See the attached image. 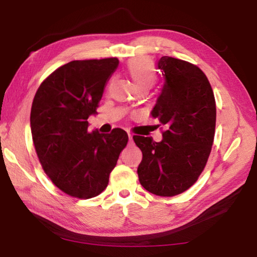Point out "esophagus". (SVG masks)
Wrapping results in <instances>:
<instances>
[{"label": "esophagus", "mask_w": 257, "mask_h": 257, "mask_svg": "<svg viewBox=\"0 0 257 257\" xmlns=\"http://www.w3.org/2000/svg\"><path fill=\"white\" fill-rule=\"evenodd\" d=\"M128 138H129V143H133V136H132V135H128Z\"/></svg>", "instance_id": "esophagus-1"}]
</instances>
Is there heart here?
<instances>
[{
    "mask_svg": "<svg viewBox=\"0 0 257 257\" xmlns=\"http://www.w3.org/2000/svg\"><path fill=\"white\" fill-rule=\"evenodd\" d=\"M127 73L132 78L137 90H149L156 80V72L152 61L144 56L130 60L127 66Z\"/></svg>",
    "mask_w": 257,
    "mask_h": 257,
    "instance_id": "b5f03b06",
    "label": "heart"
}]
</instances>
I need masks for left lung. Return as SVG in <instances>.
Returning a JSON list of instances; mask_svg holds the SVG:
<instances>
[{
	"label": "left lung",
	"instance_id": "left-lung-1",
	"mask_svg": "<svg viewBox=\"0 0 257 257\" xmlns=\"http://www.w3.org/2000/svg\"><path fill=\"white\" fill-rule=\"evenodd\" d=\"M164 82L151 111L165 127L162 141L135 136L143 159L139 182L152 194L170 197L193 186L204 170L214 139V94L201 69L162 56L156 62Z\"/></svg>",
	"mask_w": 257,
	"mask_h": 257
}]
</instances>
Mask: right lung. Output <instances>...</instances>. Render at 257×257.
I'll use <instances>...</instances> for the list:
<instances>
[{"mask_svg": "<svg viewBox=\"0 0 257 257\" xmlns=\"http://www.w3.org/2000/svg\"><path fill=\"white\" fill-rule=\"evenodd\" d=\"M116 58L71 61L51 73L35 95L30 112L35 150L52 182L70 196L95 197L106 188L128 135L89 132L90 115L112 73Z\"/></svg>", "mask_w": 257, "mask_h": 257, "instance_id": "right-lung-1", "label": "right lung"}]
</instances>
